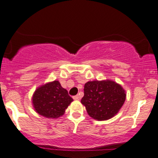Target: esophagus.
Segmentation results:
<instances>
[{
    "mask_svg": "<svg viewBox=\"0 0 158 158\" xmlns=\"http://www.w3.org/2000/svg\"><path fill=\"white\" fill-rule=\"evenodd\" d=\"M73 98L74 100H79V95H75V96L73 97Z\"/></svg>",
    "mask_w": 158,
    "mask_h": 158,
    "instance_id": "esophagus-1",
    "label": "esophagus"
}]
</instances>
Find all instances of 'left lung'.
<instances>
[{"label": "left lung", "instance_id": "obj_1", "mask_svg": "<svg viewBox=\"0 0 158 158\" xmlns=\"http://www.w3.org/2000/svg\"><path fill=\"white\" fill-rule=\"evenodd\" d=\"M125 99V91L120 85L110 80L92 81L85 84L81 103L91 118L105 121L118 113Z\"/></svg>", "mask_w": 158, "mask_h": 158}]
</instances>
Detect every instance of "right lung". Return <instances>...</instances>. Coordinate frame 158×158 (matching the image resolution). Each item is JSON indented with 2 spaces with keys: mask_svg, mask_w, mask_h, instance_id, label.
Instances as JSON below:
<instances>
[{
  "mask_svg": "<svg viewBox=\"0 0 158 158\" xmlns=\"http://www.w3.org/2000/svg\"><path fill=\"white\" fill-rule=\"evenodd\" d=\"M32 100L37 113L49 118H56L64 113L73 100L58 81H54L37 88Z\"/></svg>",
  "mask_w": 158,
  "mask_h": 158,
  "instance_id": "1",
  "label": "right lung"
}]
</instances>
